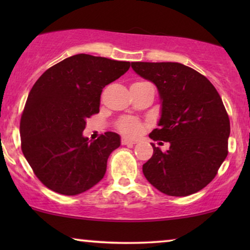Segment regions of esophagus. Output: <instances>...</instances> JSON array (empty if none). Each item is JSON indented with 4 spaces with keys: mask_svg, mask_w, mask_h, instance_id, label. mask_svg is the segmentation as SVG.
<instances>
[{
    "mask_svg": "<svg viewBox=\"0 0 250 250\" xmlns=\"http://www.w3.org/2000/svg\"><path fill=\"white\" fill-rule=\"evenodd\" d=\"M135 143H136L135 140H131L127 138L122 139V145H124V146H133V145H135Z\"/></svg>",
    "mask_w": 250,
    "mask_h": 250,
    "instance_id": "esophagus-1",
    "label": "esophagus"
}]
</instances>
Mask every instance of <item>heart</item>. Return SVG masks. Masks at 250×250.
Wrapping results in <instances>:
<instances>
[{"instance_id": "b5f03b06", "label": "heart", "mask_w": 250, "mask_h": 250, "mask_svg": "<svg viewBox=\"0 0 250 250\" xmlns=\"http://www.w3.org/2000/svg\"><path fill=\"white\" fill-rule=\"evenodd\" d=\"M118 128L121 129L123 133L127 135H136L141 129V124L138 121L132 118L123 119V121L118 124Z\"/></svg>"}]
</instances>
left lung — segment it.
Segmentation results:
<instances>
[{
  "mask_svg": "<svg viewBox=\"0 0 250 250\" xmlns=\"http://www.w3.org/2000/svg\"><path fill=\"white\" fill-rule=\"evenodd\" d=\"M139 76L152 82L159 93L158 128L152 140L158 146L142 166L149 183L160 192L186 197L204 189L228 156L230 121L214 85L192 68L179 62H132Z\"/></svg>",
  "mask_w": 250,
  "mask_h": 250,
  "instance_id": "1",
  "label": "left lung"
}]
</instances>
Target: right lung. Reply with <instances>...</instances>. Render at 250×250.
<instances>
[{"instance_id":"add662e5","label":"right lung","mask_w":250,"mask_h":250,"mask_svg":"<svg viewBox=\"0 0 250 250\" xmlns=\"http://www.w3.org/2000/svg\"><path fill=\"white\" fill-rule=\"evenodd\" d=\"M129 64L81 53L49 68L34 84L20 121L21 150L46 188L76 196L104 179L121 136L105 132L91 141L83 131L86 119L99 112L102 88Z\"/></svg>"}]
</instances>
